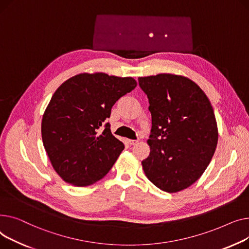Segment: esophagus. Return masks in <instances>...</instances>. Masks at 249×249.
<instances>
[{
  "instance_id": "obj_1",
  "label": "esophagus",
  "mask_w": 249,
  "mask_h": 249,
  "mask_svg": "<svg viewBox=\"0 0 249 249\" xmlns=\"http://www.w3.org/2000/svg\"><path fill=\"white\" fill-rule=\"evenodd\" d=\"M126 142H127V143H128V144H130V145H134V144H136V143L138 142V140H127Z\"/></svg>"
}]
</instances>
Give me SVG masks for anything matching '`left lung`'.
I'll use <instances>...</instances> for the list:
<instances>
[{"instance_id":"8db88e82","label":"left lung","mask_w":249,"mask_h":249,"mask_svg":"<svg viewBox=\"0 0 249 249\" xmlns=\"http://www.w3.org/2000/svg\"><path fill=\"white\" fill-rule=\"evenodd\" d=\"M149 98L150 155L142 165L159 189L176 193L194 184L214 155L218 129L206 94L191 79L162 73L139 77Z\"/></svg>"}]
</instances>
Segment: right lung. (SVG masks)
Segmentation results:
<instances>
[{"label":"right lung","instance_id":"add662e5","mask_svg":"<svg viewBox=\"0 0 249 249\" xmlns=\"http://www.w3.org/2000/svg\"><path fill=\"white\" fill-rule=\"evenodd\" d=\"M137 86L133 77L81 73L62 83L43 114L44 148L57 174L77 187L94 184L124 149L110 131L111 107Z\"/></svg>","mask_w":249,"mask_h":249}]
</instances>
